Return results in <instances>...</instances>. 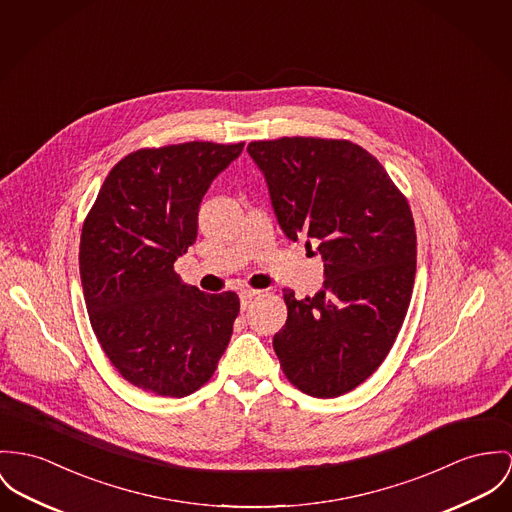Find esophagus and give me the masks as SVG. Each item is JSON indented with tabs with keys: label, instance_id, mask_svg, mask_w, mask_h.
<instances>
[{
	"label": "esophagus",
	"instance_id": "esophagus-1",
	"mask_svg": "<svg viewBox=\"0 0 512 512\" xmlns=\"http://www.w3.org/2000/svg\"><path fill=\"white\" fill-rule=\"evenodd\" d=\"M261 294V290H251V288H245V290H241L239 292V300H241V308L245 310L247 306H249V302L255 298V296H259Z\"/></svg>",
	"mask_w": 512,
	"mask_h": 512
}]
</instances>
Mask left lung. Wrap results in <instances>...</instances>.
I'll use <instances>...</instances> for the list:
<instances>
[{
    "label": "left lung",
    "mask_w": 512,
    "mask_h": 512,
    "mask_svg": "<svg viewBox=\"0 0 512 512\" xmlns=\"http://www.w3.org/2000/svg\"><path fill=\"white\" fill-rule=\"evenodd\" d=\"M247 152L265 173L282 232L317 241L325 267L315 296L282 290L288 317L273 339L280 368L304 394H347L392 351L411 302L417 234L409 202L351 140L284 136L251 142Z\"/></svg>",
    "instance_id": "left-lung-1"
}]
</instances>
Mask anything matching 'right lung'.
Listing matches in <instances>:
<instances>
[{"instance_id":"1","label":"right lung","mask_w":512,"mask_h":512,"mask_svg":"<svg viewBox=\"0 0 512 512\" xmlns=\"http://www.w3.org/2000/svg\"><path fill=\"white\" fill-rule=\"evenodd\" d=\"M241 150L243 142L140 148L109 171L83 220L79 275L93 333L144 392H197L230 343L236 292H200L173 265L197 239L204 193Z\"/></svg>"}]
</instances>
